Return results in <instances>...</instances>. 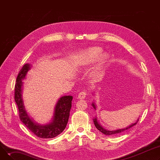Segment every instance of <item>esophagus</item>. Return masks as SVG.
<instances>
[{"instance_id":"1","label":"esophagus","mask_w":160,"mask_h":160,"mask_svg":"<svg viewBox=\"0 0 160 160\" xmlns=\"http://www.w3.org/2000/svg\"><path fill=\"white\" fill-rule=\"evenodd\" d=\"M86 95H87V93H86V91H82L78 94V98H80V99H84L86 98Z\"/></svg>"}]
</instances>
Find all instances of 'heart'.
Returning <instances> with one entry per match:
<instances>
[{"instance_id":"obj_1","label":"heart","mask_w":160,"mask_h":160,"mask_svg":"<svg viewBox=\"0 0 160 160\" xmlns=\"http://www.w3.org/2000/svg\"><path fill=\"white\" fill-rule=\"evenodd\" d=\"M102 52V49L100 47H93L89 48L80 54V62L83 65H88L93 63L98 60ZM108 58V56L106 54L101 56V57H100V65L98 67V69H101L102 65L106 62Z\"/></svg>"}]
</instances>
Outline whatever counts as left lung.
Segmentation results:
<instances>
[{
  "instance_id": "obj_1",
  "label": "left lung",
  "mask_w": 160,
  "mask_h": 160,
  "mask_svg": "<svg viewBox=\"0 0 160 160\" xmlns=\"http://www.w3.org/2000/svg\"><path fill=\"white\" fill-rule=\"evenodd\" d=\"M92 106H93V108L95 109V110H96V106H95V104L94 102H93V104H92ZM138 121H139V119H138V121H137L136 122L132 123L131 125L128 126V127H127V128H122V129H118V130H113V131H110V130H107L104 129V128L102 127V126L98 123V121H97V117H95V119H93V122H94L95 127H96L99 131H100L102 133H103L104 134H105V135H108V136H110V135H117V134H119V133H122V132H124V131L130 129V128H132V127H133L134 125H136V124L138 123Z\"/></svg>"
}]
</instances>
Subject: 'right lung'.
Segmentation results:
<instances>
[{
    "label": "right lung",
    "instance_id": "right-lung-1",
    "mask_svg": "<svg viewBox=\"0 0 160 160\" xmlns=\"http://www.w3.org/2000/svg\"><path fill=\"white\" fill-rule=\"evenodd\" d=\"M30 69V65L26 63L20 70L16 80L15 86V100L19 109V118L22 122L36 136L43 139H49L56 137L65 128L69 120L70 110L72 106V97L71 95L63 96L59 98L55 108L52 121L40 125L30 118L24 106L22 97V80Z\"/></svg>",
    "mask_w": 160,
    "mask_h": 160
}]
</instances>
